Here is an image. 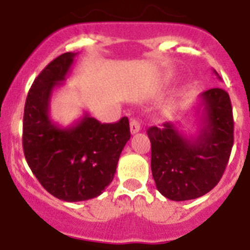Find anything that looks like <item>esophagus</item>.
<instances>
[{
	"mask_svg": "<svg viewBox=\"0 0 250 250\" xmlns=\"http://www.w3.org/2000/svg\"><path fill=\"white\" fill-rule=\"evenodd\" d=\"M140 131V124L135 120V119H131L130 120V132L131 134H136V132Z\"/></svg>",
	"mask_w": 250,
	"mask_h": 250,
	"instance_id": "1",
	"label": "esophagus"
}]
</instances>
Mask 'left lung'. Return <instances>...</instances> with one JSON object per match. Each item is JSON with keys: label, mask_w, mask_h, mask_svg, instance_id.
<instances>
[{"label": "left lung", "mask_w": 250, "mask_h": 250, "mask_svg": "<svg viewBox=\"0 0 250 250\" xmlns=\"http://www.w3.org/2000/svg\"><path fill=\"white\" fill-rule=\"evenodd\" d=\"M196 114L198 131L194 135L183 132L173 123H165L163 129H147L156 189L174 202L209 193L219 183L233 147V110L228 92L215 87L200 94Z\"/></svg>", "instance_id": "1"}]
</instances>
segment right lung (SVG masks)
<instances>
[{"label": "right lung", "instance_id": "1", "mask_svg": "<svg viewBox=\"0 0 250 250\" xmlns=\"http://www.w3.org/2000/svg\"><path fill=\"white\" fill-rule=\"evenodd\" d=\"M76 56L60 55L35 79L26 99L22 134L26 161L40 184L70 203L92 199L105 190L130 139L127 118L101 124L85 112L67 127L51 120L54 90L63 85Z\"/></svg>", "mask_w": 250, "mask_h": 250}]
</instances>
